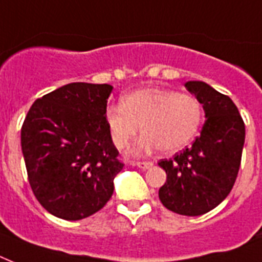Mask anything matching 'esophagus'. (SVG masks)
I'll list each match as a JSON object with an SVG mask.
<instances>
[{
	"mask_svg": "<svg viewBox=\"0 0 262 262\" xmlns=\"http://www.w3.org/2000/svg\"><path fill=\"white\" fill-rule=\"evenodd\" d=\"M133 166H137L141 170H147V168L152 167V162H136V163H132Z\"/></svg>",
	"mask_w": 262,
	"mask_h": 262,
	"instance_id": "34e87169",
	"label": "esophagus"
}]
</instances>
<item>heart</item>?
Here are the masks:
<instances>
[{"label":"heart","mask_w":262,"mask_h":262,"mask_svg":"<svg viewBox=\"0 0 262 262\" xmlns=\"http://www.w3.org/2000/svg\"><path fill=\"white\" fill-rule=\"evenodd\" d=\"M203 106L191 95L164 88H143L126 95L122 104L106 110L111 141L118 149L126 148L139 135L136 154H148L156 148L172 154L189 145L203 122Z\"/></svg>","instance_id":"1"}]
</instances>
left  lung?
<instances>
[{
  "label": "left lung",
  "mask_w": 262,
  "mask_h": 262,
  "mask_svg": "<svg viewBox=\"0 0 262 262\" xmlns=\"http://www.w3.org/2000/svg\"><path fill=\"white\" fill-rule=\"evenodd\" d=\"M185 87L203 104L205 122L191 147L159 162L167 174L159 199L175 213L200 216L217 207L235 183L245 123L231 99L209 84L187 81Z\"/></svg>",
  "instance_id": "obj_1"
}]
</instances>
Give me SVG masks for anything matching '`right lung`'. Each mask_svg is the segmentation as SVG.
Instances as JSON below:
<instances>
[{
    "mask_svg": "<svg viewBox=\"0 0 262 262\" xmlns=\"http://www.w3.org/2000/svg\"><path fill=\"white\" fill-rule=\"evenodd\" d=\"M110 84L71 83L36 99L21 127L35 197L47 212L80 220L100 211L123 168L107 126Z\"/></svg>",
    "mask_w": 262,
    "mask_h": 262,
    "instance_id": "1",
    "label": "right lung"
}]
</instances>
